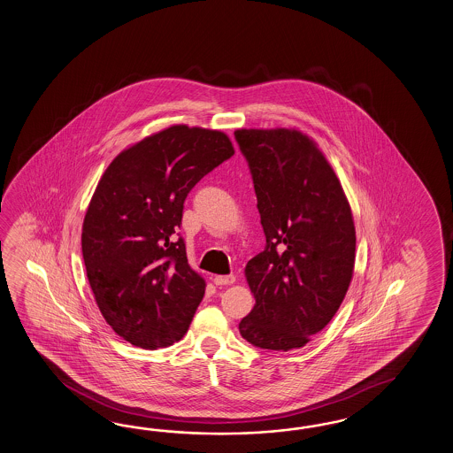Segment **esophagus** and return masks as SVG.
<instances>
[{
    "mask_svg": "<svg viewBox=\"0 0 453 453\" xmlns=\"http://www.w3.org/2000/svg\"><path fill=\"white\" fill-rule=\"evenodd\" d=\"M212 281L216 285H219V287H222V285H233L234 281H235V277L234 275H216Z\"/></svg>",
    "mask_w": 453,
    "mask_h": 453,
    "instance_id": "1",
    "label": "esophagus"
}]
</instances>
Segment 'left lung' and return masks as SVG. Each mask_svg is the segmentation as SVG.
<instances>
[{
  "label": "left lung",
  "mask_w": 453,
  "mask_h": 453,
  "mask_svg": "<svg viewBox=\"0 0 453 453\" xmlns=\"http://www.w3.org/2000/svg\"><path fill=\"white\" fill-rule=\"evenodd\" d=\"M267 245L245 265L256 298L242 338L262 349L302 348L344 300L355 270L356 231L342 183L317 143L288 128H241Z\"/></svg>",
  "instance_id": "1"
}]
</instances>
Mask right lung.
Instances as JSON below:
<instances>
[{"instance_id":"obj_1","label":"right lung","mask_w":453,"mask_h":453,"mask_svg":"<svg viewBox=\"0 0 453 453\" xmlns=\"http://www.w3.org/2000/svg\"><path fill=\"white\" fill-rule=\"evenodd\" d=\"M219 130L173 125L123 150L102 174L82 226L87 279L102 317L125 342H180L206 281L189 267L181 226L196 183L231 158Z\"/></svg>"}]
</instances>
